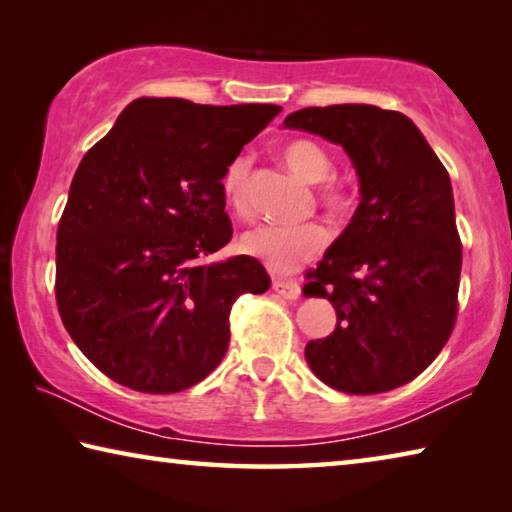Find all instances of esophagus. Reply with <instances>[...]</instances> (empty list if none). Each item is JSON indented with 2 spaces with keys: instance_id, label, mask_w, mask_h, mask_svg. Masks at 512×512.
I'll return each instance as SVG.
<instances>
[{
  "instance_id": "1",
  "label": "esophagus",
  "mask_w": 512,
  "mask_h": 512,
  "mask_svg": "<svg viewBox=\"0 0 512 512\" xmlns=\"http://www.w3.org/2000/svg\"><path fill=\"white\" fill-rule=\"evenodd\" d=\"M273 289L275 293H280V296L287 300H296L300 296V284L296 280H282V277H275Z\"/></svg>"
}]
</instances>
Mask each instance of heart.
<instances>
[{
    "label": "heart",
    "mask_w": 512,
    "mask_h": 512,
    "mask_svg": "<svg viewBox=\"0 0 512 512\" xmlns=\"http://www.w3.org/2000/svg\"><path fill=\"white\" fill-rule=\"evenodd\" d=\"M282 160L287 167L307 183H318V198L327 212L345 214L354 205V189L348 180L329 176L332 173V158L314 140H291L282 146ZM248 173L250 160L246 155L232 160L223 176V196L237 214H248ZM332 232L325 223L307 221L298 225H275L259 223L244 232L239 246L246 255L259 259L271 271L289 273L309 259L318 257L329 244Z\"/></svg>",
    "instance_id": "obj_1"
}]
</instances>
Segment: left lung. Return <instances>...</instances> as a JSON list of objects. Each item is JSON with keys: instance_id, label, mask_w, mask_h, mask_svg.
Listing matches in <instances>:
<instances>
[{"instance_id": "1", "label": "left lung", "mask_w": 512, "mask_h": 512, "mask_svg": "<svg viewBox=\"0 0 512 512\" xmlns=\"http://www.w3.org/2000/svg\"><path fill=\"white\" fill-rule=\"evenodd\" d=\"M284 126L341 144L361 185L350 225L302 289L336 309L334 332L307 343L309 368L352 395L409 384L445 348L458 314L463 244L449 173L397 110L302 108Z\"/></svg>"}]
</instances>
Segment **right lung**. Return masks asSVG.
Returning <instances> with one entry per match:
<instances>
[{"label":"right lung","mask_w":512,"mask_h":512,"mask_svg":"<svg viewBox=\"0 0 512 512\" xmlns=\"http://www.w3.org/2000/svg\"><path fill=\"white\" fill-rule=\"evenodd\" d=\"M140 97L83 155L56 235V305L79 350L140 393L219 366L230 309L271 280L255 257L201 264L232 239L223 176L280 112Z\"/></svg>","instance_id":"right-lung-1"}]
</instances>
